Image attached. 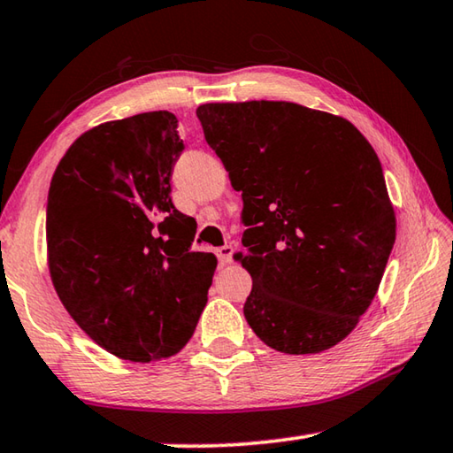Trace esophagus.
Returning a JSON list of instances; mask_svg holds the SVG:
<instances>
[{
    "label": "esophagus",
    "mask_w": 453,
    "mask_h": 453,
    "mask_svg": "<svg viewBox=\"0 0 453 453\" xmlns=\"http://www.w3.org/2000/svg\"><path fill=\"white\" fill-rule=\"evenodd\" d=\"M216 256L219 259V264H229L234 259V248L232 245H221V248L216 250Z\"/></svg>",
    "instance_id": "obj_1"
}]
</instances>
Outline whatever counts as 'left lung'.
I'll return each instance as SVG.
<instances>
[{
	"instance_id": "1",
	"label": "left lung",
	"mask_w": 453,
	"mask_h": 453,
	"mask_svg": "<svg viewBox=\"0 0 453 453\" xmlns=\"http://www.w3.org/2000/svg\"><path fill=\"white\" fill-rule=\"evenodd\" d=\"M196 116L242 191L248 324L283 354L335 346L370 308L395 242L370 142L348 119L291 102L205 104Z\"/></svg>"
}]
</instances>
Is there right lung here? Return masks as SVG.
I'll return each instance as SVG.
<instances>
[{
    "instance_id": "1",
    "label": "right lung",
    "mask_w": 453,
    "mask_h": 453,
    "mask_svg": "<svg viewBox=\"0 0 453 453\" xmlns=\"http://www.w3.org/2000/svg\"><path fill=\"white\" fill-rule=\"evenodd\" d=\"M183 150L173 113H137L78 137L51 178L53 288L97 346L129 362L186 346L218 265L191 250L196 219L172 202Z\"/></svg>"
}]
</instances>
